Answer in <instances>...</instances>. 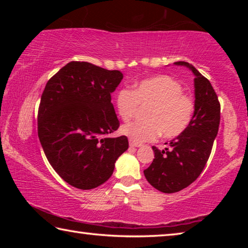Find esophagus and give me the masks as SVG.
Here are the masks:
<instances>
[{
    "label": "esophagus",
    "instance_id": "1",
    "mask_svg": "<svg viewBox=\"0 0 248 248\" xmlns=\"http://www.w3.org/2000/svg\"><path fill=\"white\" fill-rule=\"evenodd\" d=\"M130 146H131V148H139V146H141V144L140 143H136V142H133L132 140H130Z\"/></svg>",
    "mask_w": 248,
    "mask_h": 248
}]
</instances>
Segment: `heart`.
<instances>
[{"label":"heart","instance_id":"b5f03b06","mask_svg":"<svg viewBox=\"0 0 248 248\" xmlns=\"http://www.w3.org/2000/svg\"><path fill=\"white\" fill-rule=\"evenodd\" d=\"M117 112L124 121L136 115L138 106H149L144 121L124 124L121 133L136 143L153 141L162 133L166 139H173L189 128L196 112L192 96L184 93V87L170 75L143 79L133 91L123 87L116 94Z\"/></svg>","mask_w":248,"mask_h":248}]
</instances>
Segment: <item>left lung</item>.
I'll return each mask as SVG.
<instances>
[{"instance_id": "1", "label": "left lung", "mask_w": 248, "mask_h": 248, "mask_svg": "<svg viewBox=\"0 0 248 248\" xmlns=\"http://www.w3.org/2000/svg\"><path fill=\"white\" fill-rule=\"evenodd\" d=\"M175 64L187 66L195 74L196 112L189 128L171 140L167 148L152 146L154 159L144 176L154 188L165 194L180 191L199 177L211 154L221 115L220 102L209 79L187 62Z\"/></svg>"}]
</instances>
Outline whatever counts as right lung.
Returning <instances> with one entry per match:
<instances>
[{
	"mask_svg": "<svg viewBox=\"0 0 248 248\" xmlns=\"http://www.w3.org/2000/svg\"><path fill=\"white\" fill-rule=\"evenodd\" d=\"M124 75L89 62L72 61L46 84L38 109V137L60 177L78 189L100 186L128 149V138H110L119 128L111 93Z\"/></svg>",
	"mask_w": 248,
	"mask_h": 248,
	"instance_id": "right-lung-1",
	"label": "right lung"
}]
</instances>
